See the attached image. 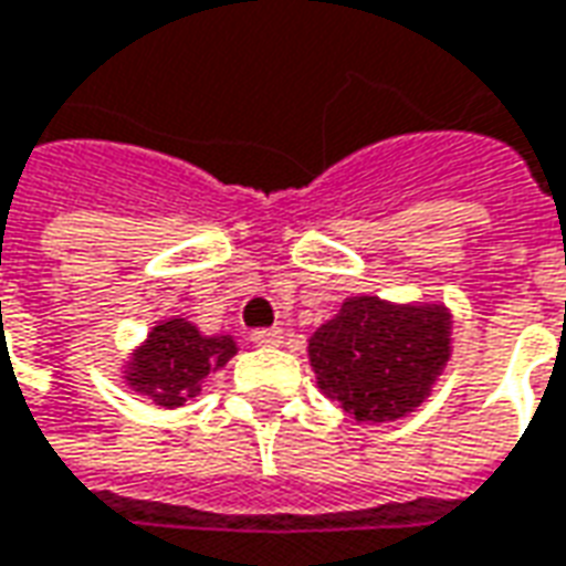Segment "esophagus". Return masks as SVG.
Returning <instances> with one entry per match:
<instances>
[{"instance_id":"34e87169","label":"esophagus","mask_w":566,"mask_h":566,"mask_svg":"<svg viewBox=\"0 0 566 566\" xmlns=\"http://www.w3.org/2000/svg\"><path fill=\"white\" fill-rule=\"evenodd\" d=\"M251 340L256 347H279L282 344V332L279 328H256L251 334Z\"/></svg>"}]
</instances>
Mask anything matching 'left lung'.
I'll list each match as a JSON object with an SVG mask.
<instances>
[{
  "instance_id": "left-lung-1",
  "label": "left lung",
  "mask_w": 566,
  "mask_h": 566,
  "mask_svg": "<svg viewBox=\"0 0 566 566\" xmlns=\"http://www.w3.org/2000/svg\"><path fill=\"white\" fill-rule=\"evenodd\" d=\"M449 359L443 306H394L349 297L310 337L318 387L356 421H394L428 399Z\"/></svg>"
}]
</instances>
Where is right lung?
Instances as JSON below:
<instances>
[{"mask_svg":"<svg viewBox=\"0 0 566 566\" xmlns=\"http://www.w3.org/2000/svg\"><path fill=\"white\" fill-rule=\"evenodd\" d=\"M234 349L232 337H203L186 318H167L154 325L145 347L133 356L126 380L157 406L179 409L213 368L232 359Z\"/></svg>","mask_w":566,"mask_h":566,"instance_id":"add662e5","label":"right lung"}]
</instances>
